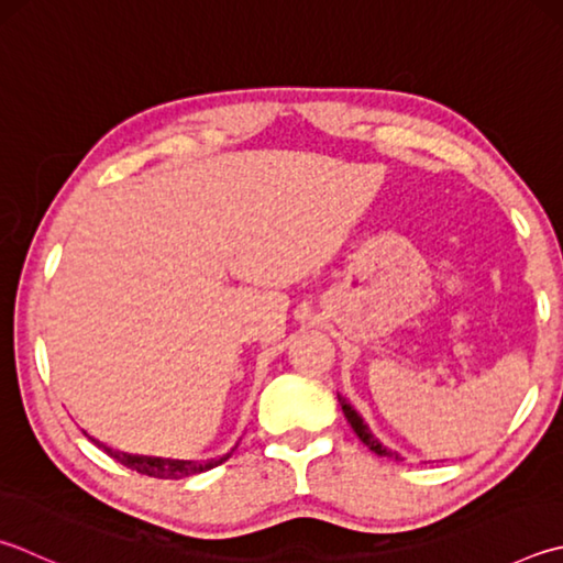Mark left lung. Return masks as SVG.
Listing matches in <instances>:
<instances>
[{
	"label": "left lung",
	"instance_id": "8db88e82",
	"mask_svg": "<svg viewBox=\"0 0 563 563\" xmlns=\"http://www.w3.org/2000/svg\"><path fill=\"white\" fill-rule=\"evenodd\" d=\"M336 401H340V406H342V411H344V416H346V421H350V426L354 428V433L360 435V441L369 448L372 453H376V455H384V457H394V460H401V455H398L396 451H388V448L379 441V438H376L372 431H369V426L364 423V418L354 411V406L346 401V398L342 396V394H336Z\"/></svg>",
	"mask_w": 563,
	"mask_h": 563
}]
</instances>
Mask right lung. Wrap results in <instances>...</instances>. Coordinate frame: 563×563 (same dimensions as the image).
<instances>
[{
  "instance_id": "1",
  "label": "right lung",
  "mask_w": 563,
  "mask_h": 563,
  "mask_svg": "<svg viewBox=\"0 0 563 563\" xmlns=\"http://www.w3.org/2000/svg\"><path fill=\"white\" fill-rule=\"evenodd\" d=\"M98 448H103V451L112 460H118V463L128 465L130 470H137V473H142V475L159 477V479H181V477H189V475L207 473V470L217 467V465L223 463V460L231 457V453H227L223 457L209 460V463H194V460H167V457H150V455H130V453L112 451V448H108L103 443H98Z\"/></svg>"
}]
</instances>
